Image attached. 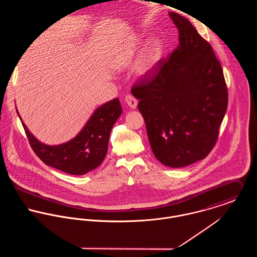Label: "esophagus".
I'll use <instances>...</instances> for the list:
<instances>
[{
	"label": "esophagus",
	"mask_w": 257,
	"mask_h": 257,
	"mask_svg": "<svg viewBox=\"0 0 257 257\" xmlns=\"http://www.w3.org/2000/svg\"><path fill=\"white\" fill-rule=\"evenodd\" d=\"M124 101L131 109H136L137 106H138V100L132 95H126L125 98H124Z\"/></svg>",
	"instance_id": "34e87169"
}]
</instances>
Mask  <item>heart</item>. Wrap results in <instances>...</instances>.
<instances>
[{
	"mask_svg": "<svg viewBox=\"0 0 257 257\" xmlns=\"http://www.w3.org/2000/svg\"><path fill=\"white\" fill-rule=\"evenodd\" d=\"M141 44L140 38H134L130 44H127L121 51L117 53L114 58V65L117 67H123L134 61L135 56ZM160 46L159 44H153L148 48L145 55L137 65L136 72L140 77H145L153 69L160 57Z\"/></svg>",
	"mask_w": 257,
	"mask_h": 257,
	"instance_id": "b5f03b06",
	"label": "heart"
}]
</instances>
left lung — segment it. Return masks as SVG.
<instances>
[{
  "mask_svg": "<svg viewBox=\"0 0 257 257\" xmlns=\"http://www.w3.org/2000/svg\"><path fill=\"white\" fill-rule=\"evenodd\" d=\"M179 45L132 89L140 100L155 157L180 168L204 159L215 147L227 108V89L212 46L179 14L169 13Z\"/></svg>",
  "mask_w": 257,
  "mask_h": 257,
  "instance_id": "obj_1",
  "label": "left lung"
}]
</instances>
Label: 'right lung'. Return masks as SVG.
I'll return each mask as SVG.
<instances>
[{
	"label": "right lung",
	"instance_id": "obj_1",
	"mask_svg": "<svg viewBox=\"0 0 257 257\" xmlns=\"http://www.w3.org/2000/svg\"><path fill=\"white\" fill-rule=\"evenodd\" d=\"M121 111L119 100H110L95 110L71 141L58 146H47L30 133L17 110L29 143L39 159L46 165L71 175H84L101 165L108 151L111 127Z\"/></svg>",
	"mask_w": 257,
	"mask_h": 257
}]
</instances>
